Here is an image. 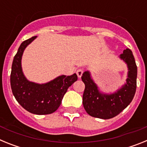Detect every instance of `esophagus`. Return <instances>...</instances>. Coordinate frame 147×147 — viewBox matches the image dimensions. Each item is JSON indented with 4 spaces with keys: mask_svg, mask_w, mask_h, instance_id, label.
Wrapping results in <instances>:
<instances>
[{
    "mask_svg": "<svg viewBox=\"0 0 147 147\" xmlns=\"http://www.w3.org/2000/svg\"><path fill=\"white\" fill-rule=\"evenodd\" d=\"M82 74H83V69H81V68H80V69H78L77 71H76V74H77L78 77L80 78V79L81 78Z\"/></svg>",
    "mask_w": 147,
    "mask_h": 147,
    "instance_id": "1",
    "label": "esophagus"
}]
</instances>
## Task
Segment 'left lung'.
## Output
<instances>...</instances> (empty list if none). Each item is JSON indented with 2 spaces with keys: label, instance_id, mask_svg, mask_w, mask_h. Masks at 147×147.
<instances>
[{
  "label": "left lung",
  "instance_id": "obj_1",
  "mask_svg": "<svg viewBox=\"0 0 147 147\" xmlns=\"http://www.w3.org/2000/svg\"><path fill=\"white\" fill-rule=\"evenodd\" d=\"M119 57L127 65L128 73L125 84L114 93L107 94L100 92L90 71L83 73L82 80L85 85L83 106L85 111L93 117L112 119L122 112L133 99L137 83V66L134 56L130 49H127Z\"/></svg>",
  "mask_w": 147,
  "mask_h": 147
}]
</instances>
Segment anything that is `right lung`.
I'll return each mask as SVG.
<instances>
[{
	"instance_id": "1",
	"label": "right lung",
	"mask_w": 147,
	"mask_h": 147,
	"mask_svg": "<svg viewBox=\"0 0 147 147\" xmlns=\"http://www.w3.org/2000/svg\"><path fill=\"white\" fill-rule=\"evenodd\" d=\"M37 36L23 41L18 49L11 65L10 83L12 93L18 102L31 113L47 115L55 112L60 106L67 88L77 80V75H62L45 84L27 80L22 71L23 51Z\"/></svg>"
}]
</instances>
